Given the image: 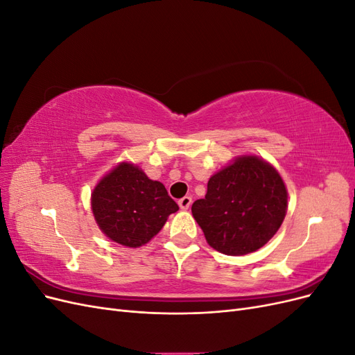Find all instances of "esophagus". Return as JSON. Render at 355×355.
Instances as JSON below:
<instances>
[{
	"label": "esophagus",
	"instance_id": "1",
	"mask_svg": "<svg viewBox=\"0 0 355 355\" xmlns=\"http://www.w3.org/2000/svg\"><path fill=\"white\" fill-rule=\"evenodd\" d=\"M179 207L182 209V210H188L189 207H191V204H192V198L191 197H184V198H180L179 201Z\"/></svg>",
	"mask_w": 355,
	"mask_h": 355
}]
</instances>
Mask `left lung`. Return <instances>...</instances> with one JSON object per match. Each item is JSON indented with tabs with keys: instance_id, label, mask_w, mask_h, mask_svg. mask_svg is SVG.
<instances>
[{
	"instance_id": "obj_1",
	"label": "left lung",
	"mask_w": 355,
	"mask_h": 355,
	"mask_svg": "<svg viewBox=\"0 0 355 355\" xmlns=\"http://www.w3.org/2000/svg\"><path fill=\"white\" fill-rule=\"evenodd\" d=\"M191 210L214 250L241 256L261 249L282 227L287 191L266 161L240 157L210 178L206 197Z\"/></svg>"
}]
</instances>
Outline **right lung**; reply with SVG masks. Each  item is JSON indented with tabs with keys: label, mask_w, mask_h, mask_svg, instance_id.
Here are the masks:
<instances>
[{
	"label": "right lung",
	"mask_w": 355,
	"mask_h": 355,
	"mask_svg": "<svg viewBox=\"0 0 355 355\" xmlns=\"http://www.w3.org/2000/svg\"><path fill=\"white\" fill-rule=\"evenodd\" d=\"M92 210L106 237L139 247L159 232L179 206L161 182L149 179L137 166L121 163L94 188Z\"/></svg>",
	"instance_id": "1"
}]
</instances>
